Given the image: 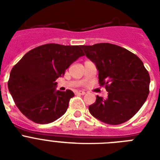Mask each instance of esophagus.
<instances>
[{"label": "esophagus", "instance_id": "34e87169", "mask_svg": "<svg viewBox=\"0 0 160 160\" xmlns=\"http://www.w3.org/2000/svg\"><path fill=\"white\" fill-rule=\"evenodd\" d=\"M75 94H76V95H84L85 94V91H83V90H76V91H75Z\"/></svg>", "mask_w": 160, "mask_h": 160}]
</instances>
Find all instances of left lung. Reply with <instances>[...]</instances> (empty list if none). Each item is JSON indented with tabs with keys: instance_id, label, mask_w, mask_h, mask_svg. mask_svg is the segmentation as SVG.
Masks as SVG:
<instances>
[{
	"instance_id": "left-lung-1",
	"label": "left lung",
	"mask_w": 160,
	"mask_h": 160,
	"mask_svg": "<svg viewBox=\"0 0 160 160\" xmlns=\"http://www.w3.org/2000/svg\"><path fill=\"white\" fill-rule=\"evenodd\" d=\"M86 57L95 63L99 82L108 97L96 96L89 106L93 116L105 124H122L131 119L145 102L149 92V72L142 60L126 49L109 43L81 46Z\"/></svg>"
}]
</instances>
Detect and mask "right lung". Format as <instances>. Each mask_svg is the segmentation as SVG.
<instances>
[{"mask_svg": "<svg viewBox=\"0 0 160 160\" xmlns=\"http://www.w3.org/2000/svg\"><path fill=\"white\" fill-rule=\"evenodd\" d=\"M81 46L46 44L32 49L11 71L8 89L22 114L37 124H49L65 114L70 90H56L55 80L73 62L83 56Z\"/></svg>", "mask_w": 160, "mask_h": 160, "instance_id": "obj_1", "label": "right lung"}]
</instances>
